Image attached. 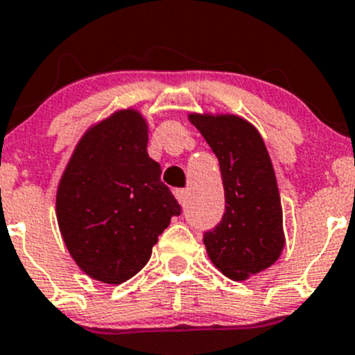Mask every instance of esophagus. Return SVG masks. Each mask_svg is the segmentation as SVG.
I'll return each instance as SVG.
<instances>
[{
    "label": "esophagus",
    "instance_id": "esophagus-1",
    "mask_svg": "<svg viewBox=\"0 0 355 355\" xmlns=\"http://www.w3.org/2000/svg\"><path fill=\"white\" fill-rule=\"evenodd\" d=\"M174 196L179 200V203H184L186 198H188V189H181V188L174 189Z\"/></svg>",
    "mask_w": 355,
    "mask_h": 355
}]
</instances>
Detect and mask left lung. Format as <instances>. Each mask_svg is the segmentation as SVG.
<instances>
[{"label":"left lung","mask_w":355,"mask_h":355,"mask_svg":"<svg viewBox=\"0 0 355 355\" xmlns=\"http://www.w3.org/2000/svg\"><path fill=\"white\" fill-rule=\"evenodd\" d=\"M220 166L225 211L203 243L232 280L268 268L284 250L282 205L272 160L257 128L237 116L189 114Z\"/></svg>","instance_id":"left-lung-1"}]
</instances>
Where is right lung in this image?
<instances>
[{"label":"right lung","instance_id":"1","mask_svg":"<svg viewBox=\"0 0 355 355\" xmlns=\"http://www.w3.org/2000/svg\"><path fill=\"white\" fill-rule=\"evenodd\" d=\"M147 141L137 111L116 112L83 135L58 188V224L69 254L104 284L137 275L171 217L181 215Z\"/></svg>","mask_w":355,"mask_h":355}]
</instances>
